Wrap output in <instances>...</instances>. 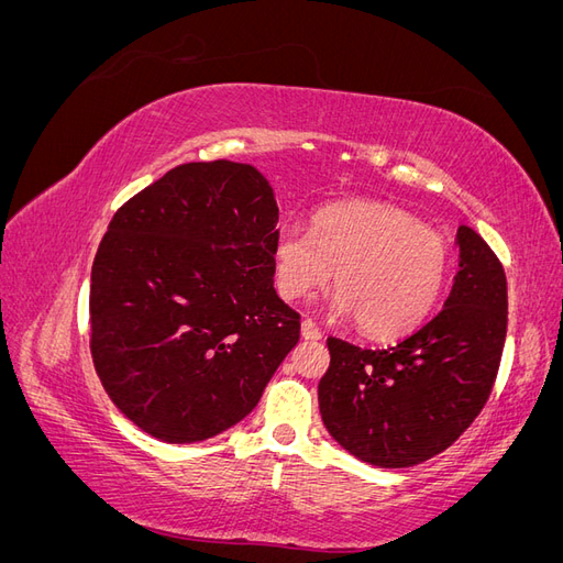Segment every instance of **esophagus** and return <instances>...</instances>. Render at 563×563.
Masks as SVG:
<instances>
[{"mask_svg": "<svg viewBox=\"0 0 563 563\" xmlns=\"http://www.w3.org/2000/svg\"><path fill=\"white\" fill-rule=\"evenodd\" d=\"M300 333H302L305 340H321V331H319V327H317V323H314L312 319H305V321H302Z\"/></svg>", "mask_w": 563, "mask_h": 563, "instance_id": "34e87169", "label": "esophagus"}]
</instances>
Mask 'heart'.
I'll return each mask as SVG.
<instances>
[{
  "instance_id": "b5f03b06",
  "label": "heart",
  "mask_w": 563,
  "mask_h": 563,
  "mask_svg": "<svg viewBox=\"0 0 563 563\" xmlns=\"http://www.w3.org/2000/svg\"><path fill=\"white\" fill-rule=\"evenodd\" d=\"M335 310L352 314L368 338L418 329L439 302L451 269L444 234L397 207L343 201L317 211L312 230L284 225L275 244L277 288L286 300L331 282Z\"/></svg>"
}]
</instances>
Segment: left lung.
Wrapping results in <instances>:
<instances>
[{"instance_id": "obj_1", "label": "left lung", "mask_w": 563, "mask_h": 563, "mask_svg": "<svg viewBox=\"0 0 563 563\" xmlns=\"http://www.w3.org/2000/svg\"><path fill=\"white\" fill-rule=\"evenodd\" d=\"M460 269L434 319L387 350L329 338L319 411L331 437L378 467L424 463L463 434L496 385L507 335V277L493 249L460 225Z\"/></svg>"}]
</instances>
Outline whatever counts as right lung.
I'll return each mask as SVG.
<instances>
[{
    "label": "right lung",
    "mask_w": 563,
    "mask_h": 563,
    "mask_svg": "<svg viewBox=\"0 0 563 563\" xmlns=\"http://www.w3.org/2000/svg\"><path fill=\"white\" fill-rule=\"evenodd\" d=\"M279 209L251 164L190 162L112 216L91 267V356L133 424L192 444L246 418L300 340L275 291Z\"/></svg>",
    "instance_id": "right-lung-1"
}]
</instances>
